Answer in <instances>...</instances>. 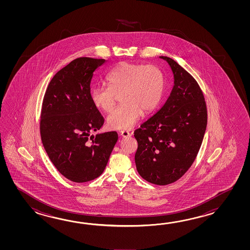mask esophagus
<instances>
[{"label":"esophagus","instance_id":"34e87169","mask_svg":"<svg viewBox=\"0 0 250 250\" xmlns=\"http://www.w3.org/2000/svg\"><path fill=\"white\" fill-rule=\"evenodd\" d=\"M120 135H121L123 138L130 137V133L127 131V130H122V131H120Z\"/></svg>","mask_w":250,"mask_h":250}]
</instances>
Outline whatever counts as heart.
<instances>
[{
    "mask_svg": "<svg viewBox=\"0 0 250 250\" xmlns=\"http://www.w3.org/2000/svg\"><path fill=\"white\" fill-rule=\"evenodd\" d=\"M108 85L91 88L93 104L103 112H111L116 95L123 103L107 117V126L112 129H129L145 113L158 106L165 91L162 70L154 65L122 62L105 76Z\"/></svg>",
    "mask_w": 250,
    "mask_h": 250,
    "instance_id": "obj_1",
    "label": "heart"
}]
</instances>
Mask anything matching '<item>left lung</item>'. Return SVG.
Returning a JSON list of instances; mask_svg holds the SVG:
<instances>
[{
  "label": "left lung",
  "mask_w": 250,
  "mask_h": 250,
  "mask_svg": "<svg viewBox=\"0 0 250 250\" xmlns=\"http://www.w3.org/2000/svg\"><path fill=\"white\" fill-rule=\"evenodd\" d=\"M169 64L174 85L165 104L135 130V163L139 175L167 185L185 174L197 157L208 124V111L197 81L174 60Z\"/></svg>",
  "instance_id": "8db88e82"
}]
</instances>
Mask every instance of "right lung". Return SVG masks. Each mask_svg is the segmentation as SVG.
I'll use <instances>...</instances> for the list:
<instances>
[{"instance_id": "add662e5", "label": "right lung", "mask_w": 250, "mask_h": 250, "mask_svg": "<svg viewBox=\"0 0 250 250\" xmlns=\"http://www.w3.org/2000/svg\"><path fill=\"white\" fill-rule=\"evenodd\" d=\"M106 61L81 57L59 70L42 100L40 133L53 165L68 180L93 181L106 167L118 140L115 131L92 133L104 118L90 98L91 80Z\"/></svg>"}]
</instances>
